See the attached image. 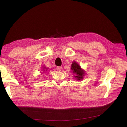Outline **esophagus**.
Returning a JSON list of instances; mask_svg holds the SVG:
<instances>
[{
  "instance_id": "esophagus-1",
  "label": "esophagus",
  "mask_w": 127,
  "mask_h": 127,
  "mask_svg": "<svg viewBox=\"0 0 127 127\" xmlns=\"http://www.w3.org/2000/svg\"><path fill=\"white\" fill-rule=\"evenodd\" d=\"M62 69V67H61V66H58V67H57V70L59 71H61V70Z\"/></svg>"
}]
</instances>
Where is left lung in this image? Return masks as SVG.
Instances as JSON below:
<instances>
[{"mask_svg": "<svg viewBox=\"0 0 127 127\" xmlns=\"http://www.w3.org/2000/svg\"><path fill=\"white\" fill-rule=\"evenodd\" d=\"M71 69L73 71L74 74L76 75L74 76V77L77 80H81L83 79V77L85 74V71L81 68L77 63L75 61L72 63Z\"/></svg>", "mask_w": 127, "mask_h": 127, "instance_id": "left-lung-1", "label": "left lung"}]
</instances>
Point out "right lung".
<instances>
[{"label":"right lung","instance_id":"add662e5","mask_svg":"<svg viewBox=\"0 0 127 127\" xmlns=\"http://www.w3.org/2000/svg\"><path fill=\"white\" fill-rule=\"evenodd\" d=\"M48 70V68H46V67H44L43 68V73H44V72H46V71H47Z\"/></svg>","mask_w":127,"mask_h":127}]
</instances>
